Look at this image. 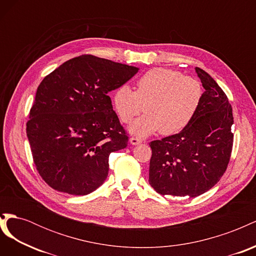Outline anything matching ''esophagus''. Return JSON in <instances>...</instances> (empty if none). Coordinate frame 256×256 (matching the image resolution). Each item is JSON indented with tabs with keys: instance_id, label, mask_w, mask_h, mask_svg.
I'll return each mask as SVG.
<instances>
[{
	"instance_id": "34e87169",
	"label": "esophagus",
	"mask_w": 256,
	"mask_h": 256,
	"mask_svg": "<svg viewBox=\"0 0 256 256\" xmlns=\"http://www.w3.org/2000/svg\"><path fill=\"white\" fill-rule=\"evenodd\" d=\"M130 143L132 144V145H138V144L142 143V140H140V138H138L132 136V138H130Z\"/></svg>"
}]
</instances>
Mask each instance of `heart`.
<instances>
[{"mask_svg":"<svg viewBox=\"0 0 256 256\" xmlns=\"http://www.w3.org/2000/svg\"><path fill=\"white\" fill-rule=\"evenodd\" d=\"M204 90L193 76L170 68H152L136 82V90L124 84L113 94L114 109L120 120L128 124L146 112L130 126V131L146 136L159 130L161 134L180 132L194 118L202 104Z\"/></svg>","mask_w":256,"mask_h":256,"instance_id":"1","label":"heart"}]
</instances>
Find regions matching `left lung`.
Instances as JSON below:
<instances>
[{"label": "left lung", "mask_w": 256, "mask_h": 256, "mask_svg": "<svg viewBox=\"0 0 256 256\" xmlns=\"http://www.w3.org/2000/svg\"><path fill=\"white\" fill-rule=\"evenodd\" d=\"M205 88L194 118L180 134L150 143V184L162 196L196 198L226 173L233 148V111L226 92L203 69Z\"/></svg>", "instance_id": "8db88e82"}]
</instances>
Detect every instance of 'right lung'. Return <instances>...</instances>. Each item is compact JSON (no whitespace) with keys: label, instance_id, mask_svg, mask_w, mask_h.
Returning a JSON list of instances; mask_svg holds the SVG:
<instances>
[{"label":"right lung","instance_id":"obj_1","mask_svg":"<svg viewBox=\"0 0 256 256\" xmlns=\"http://www.w3.org/2000/svg\"><path fill=\"white\" fill-rule=\"evenodd\" d=\"M138 70L84 54L40 82L26 134L36 170L52 189L85 196L104 184L110 154L125 148L129 138L108 92Z\"/></svg>","mask_w":256,"mask_h":256}]
</instances>
